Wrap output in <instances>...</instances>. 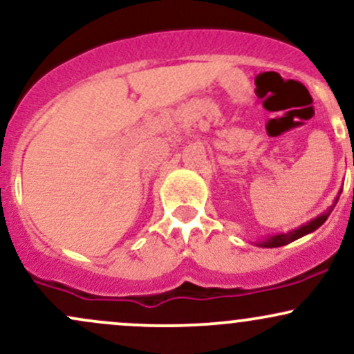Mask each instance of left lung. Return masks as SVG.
I'll return each mask as SVG.
<instances>
[{"mask_svg":"<svg viewBox=\"0 0 354 354\" xmlns=\"http://www.w3.org/2000/svg\"><path fill=\"white\" fill-rule=\"evenodd\" d=\"M341 191H343V188L339 189L338 196H336L335 203H333L330 208L324 209L323 213L318 214V216H316V218L310 219V221H308V223H303V225L298 226V228H295V230H291V231H286V233L270 234V236H265V238L258 239V241H253V245L254 246H259V248H278V246L290 245V243L296 241V239L306 236V234H310V233H313V231H316L321 225H323L324 221H326L328 216H330V214H331V211L335 209L336 203H338V200H339Z\"/></svg>","mask_w":354,"mask_h":354,"instance_id":"left-lung-1","label":"left lung"}]
</instances>
